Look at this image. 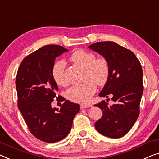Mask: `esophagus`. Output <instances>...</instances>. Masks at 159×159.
<instances>
[{
    "label": "esophagus",
    "mask_w": 159,
    "mask_h": 159,
    "mask_svg": "<svg viewBox=\"0 0 159 159\" xmlns=\"http://www.w3.org/2000/svg\"><path fill=\"white\" fill-rule=\"evenodd\" d=\"M92 105L91 104H89V103H83L80 105V108H90L91 107Z\"/></svg>",
    "instance_id": "esophagus-1"
}]
</instances>
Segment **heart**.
Instances as JSON below:
<instances>
[{"instance_id": "obj_1", "label": "heart", "mask_w": 159, "mask_h": 159, "mask_svg": "<svg viewBox=\"0 0 159 159\" xmlns=\"http://www.w3.org/2000/svg\"><path fill=\"white\" fill-rule=\"evenodd\" d=\"M70 59L75 64L84 68L85 81L70 86L66 91V96L73 102H88L96 93L95 84L103 86L108 81L110 75L109 63L106 58H96L93 53L83 50L75 51ZM52 76L58 85L65 86L67 84L64 61H58L54 63L52 68Z\"/></svg>"}]
</instances>
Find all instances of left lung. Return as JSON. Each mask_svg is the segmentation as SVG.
Masks as SVG:
<instances>
[{
    "label": "left lung",
    "mask_w": 159,
    "mask_h": 159,
    "mask_svg": "<svg viewBox=\"0 0 159 159\" xmlns=\"http://www.w3.org/2000/svg\"><path fill=\"white\" fill-rule=\"evenodd\" d=\"M89 48L103 56L109 63V78L99 96H112L111 100L115 102L108 106L102 101L95 105L103 111L95 127L103 136L120 138L131 130L139 116L143 92L141 65L131 51L115 42H98Z\"/></svg>",
    "instance_id": "1"
}]
</instances>
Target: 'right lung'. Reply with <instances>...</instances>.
<instances>
[{
    "label": "right lung",
    "mask_w": 159,
    "mask_h": 159,
    "mask_svg": "<svg viewBox=\"0 0 159 159\" xmlns=\"http://www.w3.org/2000/svg\"><path fill=\"white\" fill-rule=\"evenodd\" d=\"M67 51L56 45L43 46L23 59L16 75L19 110L30 133L46 143L66 138L80 111L79 104L56 94L58 88L52 76V68L56 57ZM55 98L65 101L60 110L51 106Z\"/></svg>",
    "instance_id": "right-lung-1"
}]
</instances>
